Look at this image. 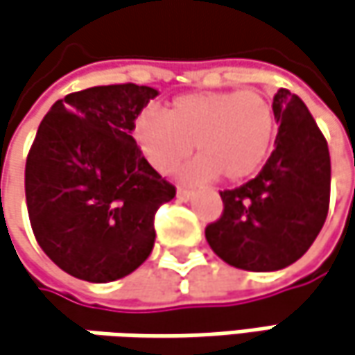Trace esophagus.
Wrapping results in <instances>:
<instances>
[{"mask_svg": "<svg viewBox=\"0 0 355 355\" xmlns=\"http://www.w3.org/2000/svg\"><path fill=\"white\" fill-rule=\"evenodd\" d=\"M193 197H195V193H193V191H189V189H178L177 191L178 200H191Z\"/></svg>", "mask_w": 355, "mask_h": 355, "instance_id": "esophagus-1", "label": "esophagus"}]
</instances>
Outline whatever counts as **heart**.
<instances>
[{"mask_svg": "<svg viewBox=\"0 0 355 355\" xmlns=\"http://www.w3.org/2000/svg\"><path fill=\"white\" fill-rule=\"evenodd\" d=\"M132 138L158 173L173 171L193 146L197 157L180 168V180L241 182L257 175L269 157L275 112L253 90L193 92L175 98L164 114L142 110L132 122Z\"/></svg>", "mask_w": 355, "mask_h": 355, "instance_id": "1", "label": "heart"}]
</instances>
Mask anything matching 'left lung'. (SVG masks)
<instances>
[{"label":"left lung","instance_id":"1","mask_svg":"<svg viewBox=\"0 0 355 355\" xmlns=\"http://www.w3.org/2000/svg\"><path fill=\"white\" fill-rule=\"evenodd\" d=\"M279 124L275 148L255 178L223 191V215L205 231L220 259L245 271H279L295 263L320 235L331 164L327 142L300 96L273 98Z\"/></svg>","mask_w":355,"mask_h":355}]
</instances>
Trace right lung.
<instances>
[{"label": "right lung", "instance_id": "right-lung-1", "mask_svg": "<svg viewBox=\"0 0 355 355\" xmlns=\"http://www.w3.org/2000/svg\"><path fill=\"white\" fill-rule=\"evenodd\" d=\"M158 90L94 86L58 100L26 162V200L40 247L72 277L122 279L153 253L155 213L175 198L144 160L132 122Z\"/></svg>", "mask_w": 355, "mask_h": 355}]
</instances>
